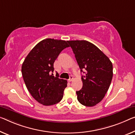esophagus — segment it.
<instances>
[{
    "label": "esophagus",
    "instance_id": "obj_1",
    "mask_svg": "<svg viewBox=\"0 0 135 135\" xmlns=\"http://www.w3.org/2000/svg\"><path fill=\"white\" fill-rule=\"evenodd\" d=\"M73 79H74L73 76H70V78H69V80H68V81H69V82H70V81H72V80H73Z\"/></svg>",
    "mask_w": 135,
    "mask_h": 135
}]
</instances>
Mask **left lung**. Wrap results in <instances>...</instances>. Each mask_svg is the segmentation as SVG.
I'll return each mask as SVG.
<instances>
[{
    "mask_svg": "<svg viewBox=\"0 0 135 135\" xmlns=\"http://www.w3.org/2000/svg\"><path fill=\"white\" fill-rule=\"evenodd\" d=\"M81 69L83 88L76 91L77 99L83 105L94 106L104 97L113 77V65L98 47L86 40L67 41Z\"/></svg>",
    "mask_w": 135,
    "mask_h": 135,
    "instance_id": "1",
    "label": "left lung"
}]
</instances>
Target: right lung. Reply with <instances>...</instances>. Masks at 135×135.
Here are the masks:
<instances>
[{
  "label": "right lung",
  "mask_w": 135,
  "mask_h": 135,
  "mask_svg": "<svg viewBox=\"0 0 135 135\" xmlns=\"http://www.w3.org/2000/svg\"><path fill=\"white\" fill-rule=\"evenodd\" d=\"M69 47L67 41L53 38L43 40L35 46L25 59L22 74L32 97L44 105L55 104L63 97L67 80L54 76V63L61 52Z\"/></svg>",
  "instance_id": "1"
}]
</instances>
